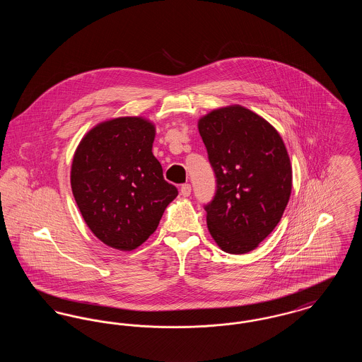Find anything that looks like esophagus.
Masks as SVG:
<instances>
[{
    "instance_id": "34e87169",
    "label": "esophagus",
    "mask_w": 362,
    "mask_h": 362,
    "mask_svg": "<svg viewBox=\"0 0 362 362\" xmlns=\"http://www.w3.org/2000/svg\"><path fill=\"white\" fill-rule=\"evenodd\" d=\"M180 194H182L183 197H189V194H191V186H189V183H186V185H183V186L180 187Z\"/></svg>"
}]
</instances>
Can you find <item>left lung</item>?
<instances>
[{
  "label": "left lung",
  "instance_id": "8db88e82",
  "mask_svg": "<svg viewBox=\"0 0 362 362\" xmlns=\"http://www.w3.org/2000/svg\"><path fill=\"white\" fill-rule=\"evenodd\" d=\"M217 189L205 206L209 232L229 254L255 250L279 223L292 191V165L279 133L241 105L198 121Z\"/></svg>",
  "mask_w": 362,
  "mask_h": 362
}]
</instances>
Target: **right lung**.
<instances>
[{
    "mask_svg": "<svg viewBox=\"0 0 362 362\" xmlns=\"http://www.w3.org/2000/svg\"><path fill=\"white\" fill-rule=\"evenodd\" d=\"M155 136L145 118H114L90 129L73 156L76 204L92 233L115 250L139 247L177 195L152 153Z\"/></svg>",
    "mask_w": 362,
    "mask_h": 362,
    "instance_id": "1",
    "label": "right lung"
}]
</instances>
